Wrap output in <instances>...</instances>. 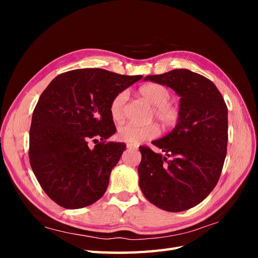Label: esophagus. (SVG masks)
<instances>
[{"label": "esophagus", "mask_w": 258, "mask_h": 258, "mask_svg": "<svg viewBox=\"0 0 258 258\" xmlns=\"http://www.w3.org/2000/svg\"><path fill=\"white\" fill-rule=\"evenodd\" d=\"M127 148H128V150H136V146L134 145V144H131V143H128L127 144Z\"/></svg>", "instance_id": "esophagus-1"}]
</instances>
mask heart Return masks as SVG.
Here are the masks:
<instances>
[{"label": "heart", "instance_id": "obj_1", "mask_svg": "<svg viewBox=\"0 0 258 258\" xmlns=\"http://www.w3.org/2000/svg\"><path fill=\"white\" fill-rule=\"evenodd\" d=\"M139 95L153 105L152 116L165 127H173L179 118V107L170 101L172 92L166 85L160 83H147L139 88ZM128 99L127 91H120L113 98L110 104V114L115 122H121L124 118V106ZM159 136V128L155 123L136 124L127 123L119 127L118 138L131 144L142 143Z\"/></svg>", "mask_w": 258, "mask_h": 258}]
</instances>
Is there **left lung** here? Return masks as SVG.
Returning <instances> with one entry per match:
<instances>
[{
	"label": "left lung",
	"instance_id": "1",
	"mask_svg": "<svg viewBox=\"0 0 258 258\" xmlns=\"http://www.w3.org/2000/svg\"><path fill=\"white\" fill-rule=\"evenodd\" d=\"M181 97L175 128L153 144L140 146L138 171L145 198L169 212L188 210L206 199L220 179L228 142V111L222 93L207 77L186 69L150 75Z\"/></svg>",
	"mask_w": 258,
	"mask_h": 258
}]
</instances>
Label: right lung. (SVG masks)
<instances>
[{
  "label": "right lung",
  "instance_id": "obj_1",
  "mask_svg": "<svg viewBox=\"0 0 258 258\" xmlns=\"http://www.w3.org/2000/svg\"><path fill=\"white\" fill-rule=\"evenodd\" d=\"M140 80L142 75L77 69L59 74L43 91L31 121L29 159L43 190L60 207H87L106 191L126 150L124 143L107 141L116 132L111 101Z\"/></svg>",
  "mask_w": 258,
  "mask_h": 258
}]
</instances>
